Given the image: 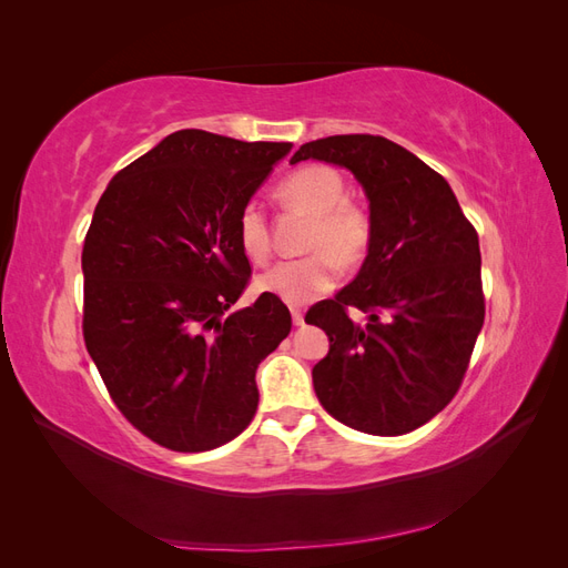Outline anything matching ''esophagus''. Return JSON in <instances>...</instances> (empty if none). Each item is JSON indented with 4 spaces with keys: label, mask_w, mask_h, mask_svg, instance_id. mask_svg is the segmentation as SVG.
<instances>
[{
    "label": "esophagus",
    "mask_w": 568,
    "mask_h": 568,
    "mask_svg": "<svg viewBox=\"0 0 568 568\" xmlns=\"http://www.w3.org/2000/svg\"><path fill=\"white\" fill-rule=\"evenodd\" d=\"M291 320H294L296 326H301L305 322V315H303L301 307H291Z\"/></svg>",
    "instance_id": "34e87169"
}]
</instances>
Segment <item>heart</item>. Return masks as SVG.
Returning <instances> with one entry per match:
<instances>
[{
    "instance_id": "obj_1",
    "label": "heart",
    "mask_w": 568,
    "mask_h": 568,
    "mask_svg": "<svg viewBox=\"0 0 568 568\" xmlns=\"http://www.w3.org/2000/svg\"><path fill=\"white\" fill-rule=\"evenodd\" d=\"M280 199L307 215V255L274 265L257 277L255 286L288 305H305L329 291L341 263L355 265L372 244V217L365 205L346 199V184L329 165H303L286 175L277 186ZM236 242L255 265L272 257V236L265 211L255 201L242 205L236 215Z\"/></svg>"
}]
</instances>
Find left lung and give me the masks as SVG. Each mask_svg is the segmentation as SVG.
Returning a JSON list of instances; mask_svg holds the SVG:
<instances>
[{"label": "left lung", "instance_id": "left-lung-1", "mask_svg": "<svg viewBox=\"0 0 568 568\" xmlns=\"http://www.w3.org/2000/svg\"><path fill=\"white\" fill-rule=\"evenodd\" d=\"M307 159L348 168L372 217L357 277L307 313L329 336L315 393L355 432L409 434L455 398L484 326L478 234L450 184L386 136H324L291 163ZM351 306L368 313L365 325L349 320Z\"/></svg>", "mask_w": 568, "mask_h": 568}]
</instances>
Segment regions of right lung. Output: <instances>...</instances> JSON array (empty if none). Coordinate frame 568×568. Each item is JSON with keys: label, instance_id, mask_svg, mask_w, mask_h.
I'll return each instance as SVG.
<instances>
[{"label": "right lung", "instance_id": "obj_1", "mask_svg": "<svg viewBox=\"0 0 568 568\" xmlns=\"http://www.w3.org/2000/svg\"><path fill=\"white\" fill-rule=\"evenodd\" d=\"M288 142L180 130L101 194L82 246V336L123 417L153 443L203 453L257 409L255 369L291 332L288 307L248 286L236 215Z\"/></svg>", "mask_w": 568, "mask_h": 568}]
</instances>
